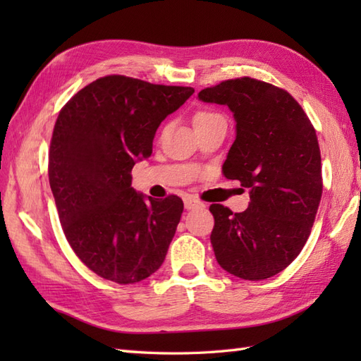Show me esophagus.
I'll return each mask as SVG.
<instances>
[{"mask_svg":"<svg viewBox=\"0 0 361 361\" xmlns=\"http://www.w3.org/2000/svg\"><path fill=\"white\" fill-rule=\"evenodd\" d=\"M185 208L188 211H192V209H200V208H204V203L197 200V198L194 197H186L185 198Z\"/></svg>","mask_w":361,"mask_h":361,"instance_id":"obj_1","label":"esophagus"}]
</instances>
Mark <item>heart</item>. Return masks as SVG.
Masks as SVG:
<instances>
[{"label":"heart","instance_id":"heart-1","mask_svg":"<svg viewBox=\"0 0 361 361\" xmlns=\"http://www.w3.org/2000/svg\"><path fill=\"white\" fill-rule=\"evenodd\" d=\"M214 116H219L216 113H211V111H198L195 116H194V124L195 122H200V121H206V119H211Z\"/></svg>","mask_w":361,"mask_h":361}]
</instances>
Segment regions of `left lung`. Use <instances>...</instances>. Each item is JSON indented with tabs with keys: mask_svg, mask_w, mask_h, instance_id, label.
Listing matches in <instances>:
<instances>
[{
	"mask_svg": "<svg viewBox=\"0 0 361 361\" xmlns=\"http://www.w3.org/2000/svg\"><path fill=\"white\" fill-rule=\"evenodd\" d=\"M198 99L231 110L235 140L224 173L250 190L243 212L211 204L214 255L237 278L268 279L293 262L315 221L323 194L315 128L286 90L256 79L225 80Z\"/></svg>",
	"mask_w": 361,
	"mask_h": 361,
	"instance_id": "obj_1",
	"label": "left lung"
}]
</instances>
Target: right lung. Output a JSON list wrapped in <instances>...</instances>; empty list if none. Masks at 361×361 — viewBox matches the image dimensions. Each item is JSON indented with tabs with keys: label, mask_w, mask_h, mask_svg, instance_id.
I'll return each mask as SVG.
<instances>
[{
	"label": "right lung",
	"mask_w": 361,
	"mask_h": 361,
	"mask_svg": "<svg viewBox=\"0 0 361 361\" xmlns=\"http://www.w3.org/2000/svg\"><path fill=\"white\" fill-rule=\"evenodd\" d=\"M194 94L126 75H106L59 113L49 149V185L66 240L91 271L135 283L164 262L183 202L136 192L132 169L152 155L161 122Z\"/></svg>",
	"instance_id": "obj_1"
}]
</instances>
